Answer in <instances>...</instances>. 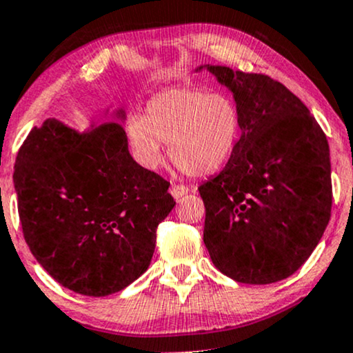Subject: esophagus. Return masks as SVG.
<instances>
[{"instance_id": "obj_1", "label": "esophagus", "mask_w": 353, "mask_h": 353, "mask_svg": "<svg viewBox=\"0 0 353 353\" xmlns=\"http://www.w3.org/2000/svg\"><path fill=\"white\" fill-rule=\"evenodd\" d=\"M188 192H189L188 185H184V184H172L171 185V194H172L174 199L179 201L181 197H184Z\"/></svg>"}]
</instances>
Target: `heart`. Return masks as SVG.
I'll list each match as a JSON object with an SVG mask.
<instances>
[{
	"mask_svg": "<svg viewBox=\"0 0 353 353\" xmlns=\"http://www.w3.org/2000/svg\"><path fill=\"white\" fill-rule=\"evenodd\" d=\"M128 136L145 168L163 163V144H169L177 168L189 176H205L221 169L236 151L241 114L225 94L169 88L149 101L144 117L129 119Z\"/></svg>",
	"mask_w": 353,
	"mask_h": 353,
	"instance_id": "obj_1",
	"label": "heart"
}]
</instances>
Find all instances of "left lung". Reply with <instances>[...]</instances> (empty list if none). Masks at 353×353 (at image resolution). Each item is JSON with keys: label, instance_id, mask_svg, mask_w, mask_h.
<instances>
[{"label": "left lung", "instance_id": "1", "mask_svg": "<svg viewBox=\"0 0 353 353\" xmlns=\"http://www.w3.org/2000/svg\"><path fill=\"white\" fill-rule=\"evenodd\" d=\"M205 68L234 92L241 137L224 169L199 185L204 244L214 265L234 281H282L310 257L330 221L329 143L282 83Z\"/></svg>", "mask_w": 353, "mask_h": 353}]
</instances>
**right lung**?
I'll use <instances>...</instances> for the list:
<instances>
[{"label":"right lung","mask_w":353,"mask_h":353,"mask_svg":"<svg viewBox=\"0 0 353 353\" xmlns=\"http://www.w3.org/2000/svg\"><path fill=\"white\" fill-rule=\"evenodd\" d=\"M13 181L36 261L91 297L119 292L148 270L157 225L176 205L171 182L132 159L117 123L81 134L46 119L19 148Z\"/></svg>","instance_id":"add662e5"}]
</instances>
